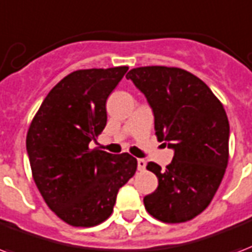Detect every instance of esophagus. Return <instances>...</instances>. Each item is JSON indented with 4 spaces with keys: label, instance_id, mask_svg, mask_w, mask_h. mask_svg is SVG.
<instances>
[{
    "label": "esophagus",
    "instance_id": "34e87169",
    "mask_svg": "<svg viewBox=\"0 0 252 252\" xmlns=\"http://www.w3.org/2000/svg\"><path fill=\"white\" fill-rule=\"evenodd\" d=\"M145 167H146V160L145 159H138V170L139 171H143L145 170Z\"/></svg>",
    "mask_w": 252,
    "mask_h": 252
}]
</instances>
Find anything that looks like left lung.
<instances>
[{"mask_svg": "<svg viewBox=\"0 0 252 252\" xmlns=\"http://www.w3.org/2000/svg\"><path fill=\"white\" fill-rule=\"evenodd\" d=\"M126 78L146 95L158 141L174 149L164 170L147 163L158 178L157 190L143 198L147 213L164 223L191 220L213 200L228 163L230 126L222 102L179 67L142 66Z\"/></svg>", "mask_w": 252, "mask_h": 252, "instance_id": "1", "label": "left lung"}]
</instances>
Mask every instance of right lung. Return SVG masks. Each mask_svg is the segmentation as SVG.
<instances>
[{
  "label": "right lung",
  "mask_w": 252,
  "mask_h": 252,
  "mask_svg": "<svg viewBox=\"0 0 252 252\" xmlns=\"http://www.w3.org/2000/svg\"><path fill=\"white\" fill-rule=\"evenodd\" d=\"M127 66L77 70L50 90L26 135L32 175L49 209L74 227L105 222L137 171L128 153L90 149L107 122L106 99Z\"/></svg>",
  "instance_id": "obj_1"
}]
</instances>
